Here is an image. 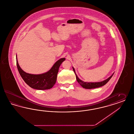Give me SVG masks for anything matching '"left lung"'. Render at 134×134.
<instances>
[{
	"mask_svg": "<svg viewBox=\"0 0 134 134\" xmlns=\"http://www.w3.org/2000/svg\"><path fill=\"white\" fill-rule=\"evenodd\" d=\"M72 69H73L74 73H75V75H76V79L77 82L79 83V84L82 87H83L85 89H92V88H97V87H99L103 86L109 81V80L111 79V78L112 77L113 75L114 74H113L111 76H110L109 78H108L107 79L105 80L104 81H101V82H84V81H83L79 79V78L77 77V75L75 74L74 68H72Z\"/></svg>",
	"mask_w": 134,
	"mask_h": 134,
	"instance_id": "left-lung-1",
	"label": "left lung"
}]
</instances>
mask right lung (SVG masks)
I'll list each match as a JSON object with an SVG mask.
<instances>
[{"label":"right lung","instance_id":"add662e5","mask_svg":"<svg viewBox=\"0 0 134 134\" xmlns=\"http://www.w3.org/2000/svg\"><path fill=\"white\" fill-rule=\"evenodd\" d=\"M64 60L65 58L58 60L49 71L41 74H29L25 72L21 69L17 59L16 64L20 75L26 84L34 89L45 90L52 88L55 85L60 66Z\"/></svg>","mask_w":134,"mask_h":134}]
</instances>
